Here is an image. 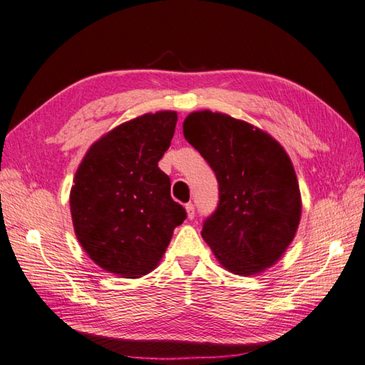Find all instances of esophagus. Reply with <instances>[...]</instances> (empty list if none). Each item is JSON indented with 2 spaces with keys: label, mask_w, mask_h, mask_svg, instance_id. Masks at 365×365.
Listing matches in <instances>:
<instances>
[{
  "label": "esophagus",
  "mask_w": 365,
  "mask_h": 365,
  "mask_svg": "<svg viewBox=\"0 0 365 365\" xmlns=\"http://www.w3.org/2000/svg\"><path fill=\"white\" fill-rule=\"evenodd\" d=\"M185 212H187V217L192 220V218L195 217V206H193L192 203H187L185 205Z\"/></svg>",
  "instance_id": "34e87169"
}]
</instances>
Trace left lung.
<instances>
[{"label":"left lung","instance_id":"8db88e82","mask_svg":"<svg viewBox=\"0 0 365 365\" xmlns=\"http://www.w3.org/2000/svg\"><path fill=\"white\" fill-rule=\"evenodd\" d=\"M184 137L214 170L218 205L201 236L226 270L257 274L279 261L294 240L302 195L284 148L244 120L197 110Z\"/></svg>","mask_w":365,"mask_h":365}]
</instances>
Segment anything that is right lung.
I'll return each mask as SVG.
<instances>
[{
    "label": "right lung",
    "instance_id": "right-lung-1",
    "mask_svg": "<svg viewBox=\"0 0 365 365\" xmlns=\"http://www.w3.org/2000/svg\"><path fill=\"white\" fill-rule=\"evenodd\" d=\"M178 114L159 110L114 128L81 162L70 210L81 247L103 270L140 278L155 270L185 220L158 167L173 139Z\"/></svg>",
    "mask_w": 365,
    "mask_h": 365
}]
</instances>
